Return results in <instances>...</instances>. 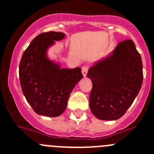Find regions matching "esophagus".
I'll use <instances>...</instances> for the list:
<instances>
[{
	"label": "esophagus",
	"instance_id": "34e87169",
	"mask_svg": "<svg viewBox=\"0 0 154 154\" xmlns=\"http://www.w3.org/2000/svg\"><path fill=\"white\" fill-rule=\"evenodd\" d=\"M87 71H88V66L87 65H84L82 67V74L84 77H86L87 74Z\"/></svg>",
	"mask_w": 154,
	"mask_h": 154
}]
</instances>
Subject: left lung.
<instances>
[{
	"mask_svg": "<svg viewBox=\"0 0 154 154\" xmlns=\"http://www.w3.org/2000/svg\"><path fill=\"white\" fill-rule=\"evenodd\" d=\"M87 77L92 81L90 108L100 120L120 118L134 102L143 83L140 54L131 40L118 44L113 52L96 62Z\"/></svg>",
	"mask_w": 154,
	"mask_h": 154,
	"instance_id": "obj_1",
	"label": "left lung"
}]
</instances>
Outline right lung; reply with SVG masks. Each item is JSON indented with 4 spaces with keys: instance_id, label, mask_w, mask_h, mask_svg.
Returning a JSON list of instances; mask_svg holds the SVG:
<instances>
[{
    "instance_id": "right-lung-1",
    "label": "right lung",
    "mask_w": 154,
    "mask_h": 154,
    "mask_svg": "<svg viewBox=\"0 0 154 154\" xmlns=\"http://www.w3.org/2000/svg\"><path fill=\"white\" fill-rule=\"evenodd\" d=\"M64 37L61 32L42 33L22 55L19 65L22 92L37 114L51 117L62 114L72 90L83 78L80 67L60 68L48 57V48Z\"/></svg>"
}]
</instances>
